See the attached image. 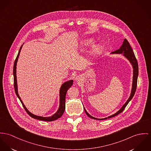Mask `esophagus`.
Returning <instances> with one entry per match:
<instances>
[{"mask_svg":"<svg viewBox=\"0 0 151 151\" xmlns=\"http://www.w3.org/2000/svg\"><path fill=\"white\" fill-rule=\"evenodd\" d=\"M75 81L76 82H80L81 81V75H78L76 76V77L75 78Z\"/></svg>","mask_w":151,"mask_h":151,"instance_id":"1","label":"esophagus"}]
</instances>
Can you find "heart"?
Segmentation results:
<instances>
[{
	"label": "heart",
	"instance_id": "heart-1",
	"mask_svg": "<svg viewBox=\"0 0 151 151\" xmlns=\"http://www.w3.org/2000/svg\"><path fill=\"white\" fill-rule=\"evenodd\" d=\"M95 43V40L93 38H87L83 40L80 46L83 48H88L92 47ZM103 47L100 44H96L93 47L91 50V55L93 57H96L100 55L103 52Z\"/></svg>",
	"mask_w": 151,
	"mask_h": 151
}]
</instances>
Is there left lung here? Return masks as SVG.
I'll return each mask as SVG.
<instances>
[{
    "label": "left lung",
    "instance_id": "8db88e82",
    "mask_svg": "<svg viewBox=\"0 0 151 151\" xmlns=\"http://www.w3.org/2000/svg\"><path fill=\"white\" fill-rule=\"evenodd\" d=\"M111 54H122L123 56L127 58L129 61L130 62V63L131 64L132 68H133V81H132V90H131V93L130 95L129 96V98H128L127 101L125 102V104H124L122 107L118 111H116V113H114V114L108 117H106L104 118H95L93 116H91L89 113H87V111H86V109L84 107V110L85 111V113H86V114L89 116L91 118H93L94 119H98V120H103V119H106L107 118H110L111 117H114V116H116L118 114H119V113H122L124 110L125 109V107L127 106V104H129V102L131 101V99L133 98L136 90V87H137V78H138V75H139V67H138V63H137V61L135 55L134 54V52L132 49V47H130L129 43L128 42V41L126 39L124 40L123 43L121 45V47H119V49H117L116 51L113 52L111 53Z\"/></svg>",
    "mask_w": 151,
    "mask_h": 151
}]
</instances>
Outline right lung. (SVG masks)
<instances>
[{"instance_id":"obj_1","label":"right lung","mask_w":151,"mask_h":151,"mask_svg":"<svg viewBox=\"0 0 151 151\" xmlns=\"http://www.w3.org/2000/svg\"><path fill=\"white\" fill-rule=\"evenodd\" d=\"M23 47V45L21 47L18 54L17 56V58L15 59V61H14V68H13V75H14V89H15V93L17 95V96H18V98L19 99L21 102L22 103V104L23 105V107L24 109V110H26V111L27 112V113L33 118H35L36 119H38V120H41V121H53L55 120L58 119L59 118H60L61 116H63L65 109V96H66V94L67 92L68 91V90L70 88V87L72 86L73 84V80H70L68 81L64 82V83H63V84L61 85L60 88V91H59V101H60V104H59V107H58V111L52 116H47V117H44V116H36L34 114L30 113L27 109L26 107V106H24V104L23 103L22 99H21L18 92V84H17V62H18V58L21 52V50L22 49V47Z\"/></svg>"}]
</instances>
